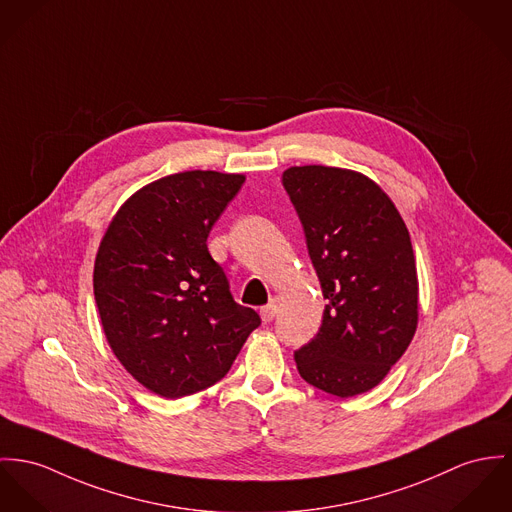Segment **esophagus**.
Here are the masks:
<instances>
[{
	"mask_svg": "<svg viewBox=\"0 0 512 512\" xmlns=\"http://www.w3.org/2000/svg\"><path fill=\"white\" fill-rule=\"evenodd\" d=\"M276 310H278L276 300H271L267 306H263V308H261V317H263V321H265V323L273 321V319H275Z\"/></svg>",
	"mask_w": 512,
	"mask_h": 512,
	"instance_id": "obj_1",
	"label": "esophagus"
}]
</instances>
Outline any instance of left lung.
Segmentation results:
<instances>
[{"mask_svg": "<svg viewBox=\"0 0 512 512\" xmlns=\"http://www.w3.org/2000/svg\"><path fill=\"white\" fill-rule=\"evenodd\" d=\"M327 306L314 339L294 353L300 376L327 394L376 388L407 351L419 321L411 237L370 177L302 165L282 173Z\"/></svg>", "mask_w": 512, "mask_h": 512, "instance_id": "obj_1", "label": "left lung"}]
</instances>
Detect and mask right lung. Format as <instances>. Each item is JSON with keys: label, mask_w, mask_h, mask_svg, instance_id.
Segmentation results:
<instances>
[{"label": "right lung", "mask_w": 512, "mask_h": 512, "mask_svg": "<svg viewBox=\"0 0 512 512\" xmlns=\"http://www.w3.org/2000/svg\"><path fill=\"white\" fill-rule=\"evenodd\" d=\"M245 181L183 171L128 198L99 243L93 292L126 372L177 399L222 380L261 317L234 302L206 239Z\"/></svg>", "instance_id": "add662e5"}]
</instances>
